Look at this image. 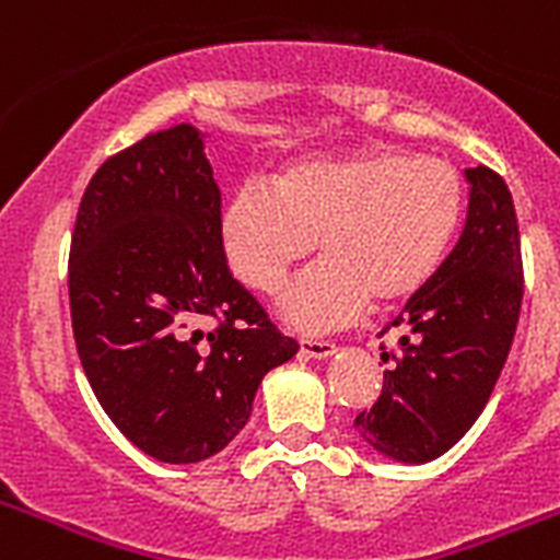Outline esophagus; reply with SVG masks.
<instances>
[{
	"instance_id": "esophagus-1",
	"label": "esophagus",
	"mask_w": 560,
	"mask_h": 560,
	"mask_svg": "<svg viewBox=\"0 0 560 560\" xmlns=\"http://www.w3.org/2000/svg\"><path fill=\"white\" fill-rule=\"evenodd\" d=\"M300 350L305 355H311V359H328V355L336 353V345L325 339H303L300 341Z\"/></svg>"
}]
</instances>
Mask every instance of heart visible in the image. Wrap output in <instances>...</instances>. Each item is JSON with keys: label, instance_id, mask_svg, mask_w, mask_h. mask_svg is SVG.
<instances>
[{"label": "heart", "instance_id": "b5f03b06", "mask_svg": "<svg viewBox=\"0 0 560 560\" xmlns=\"http://www.w3.org/2000/svg\"><path fill=\"white\" fill-rule=\"evenodd\" d=\"M465 212V179L448 160L400 148L291 160L266 187H241L219 221L232 275L257 294H283V314L303 330L348 323L364 305L395 308L432 283Z\"/></svg>", "mask_w": 560, "mask_h": 560}]
</instances>
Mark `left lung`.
Wrapping results in <instances>:
<instances>
[{"label":"left lung","mask_w":560,"mask_h":560,"mask_svg":"<svg viewBox=\"0 0 560 560\" xmlns=\"http://www.w3.org/2000/svg\"><path fill=\"white\" fill-rule=\"evenodd\" d=\"M465 179L471 192L459 241L432 283L381 330H400L398 350L381 353L393 368L384 370L373 409L353 420L370 446L400 463H429L474 427L522 311V241L511 190L485 165L465 171Z\"/></svg>","instance_id":"8db88e82"}]
</instances>
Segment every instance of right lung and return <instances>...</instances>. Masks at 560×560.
I'll list each match as a JSON object with an SVG mask.
<instances>
[{
	"label": "right lung",
	"mask_w": 560,
	"mask_h": 560,
	"mask_svg": "<svg viewBox=\"0 0 560 560\" xmlns=\"http://www.w3.org/2000/svg\"><path fill=\"white\" fill-rule=\"evenodd\" d=\"M219 221L221 190L187 122L108 156L78 207L69 311L83 373L114 427L162 463L219 454L264 375L300 350L232 277Z\"/></svg>",
	"instance_id": "obj_1"
}]
</instances>
